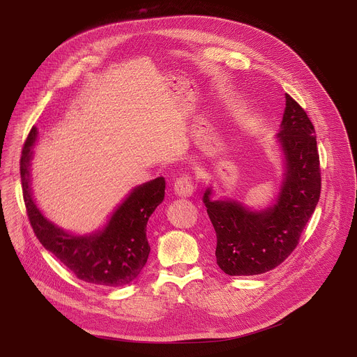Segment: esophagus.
<instances>
[{
  "mask_svg": "<svg viewBox=\"0 0 357 357\" xmlns=\"http://www.w3.org/2000/svg\"><path fill=\"white\" fill-rule=\"evenodd\" d=\"M174 190L178 196L181 197H188L193 193L195 190V186H193V182H192V178L189 175H182L179 176L176 181H175V185H174Z\"/></svg>",
  "mask_w": 357,
  "mask_h": 357,
  "instance_id": "34e87169",
  "label": "esophagus"
}]
</instances>
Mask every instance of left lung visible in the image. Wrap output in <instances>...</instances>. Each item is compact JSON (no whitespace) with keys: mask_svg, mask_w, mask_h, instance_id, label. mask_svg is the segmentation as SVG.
<instances>
[{"mask_svg":"<svg viewBox=\"0 0 357 357\" xmlns=\"http://www.w3.org/2000/svg\"><path fill=\"white\" fill-rule=\"evenodd\" d=\"M278 134L287 172L277 205L250 212L231 200H211L208 215L216 231V263L229 275L267 273L288 259L299 243L321 196V167L315 128L296 101L285 94Z\"/></svg>","mask_w":357,"mask_h":357,"instance_id":"1","label":"left lung"}]
</instances>
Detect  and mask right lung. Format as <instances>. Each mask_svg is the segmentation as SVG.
<instances>
[{
  "mask_svg": "<svg viewBox=\"0 0 357 357\" xmlns=\"http://www.w3.org/2000/svg\"><path fill=\"white\" fill-rule=\"evenodd\" d=\"M35 138L36 128L32 127L20 161L24 202L35 236L79 280L107 287L130 284L148 260L151 247L146 238V223L164 200L165 178L160 176L137 186L114 212L103 231L76 237L46 220L32 199L29 162Z\"/></svg>",
  "mask_w": 357,
  "mask_h": 357,
  "instance_id": "1",
  "label": "right lung"
}]
</instances>
